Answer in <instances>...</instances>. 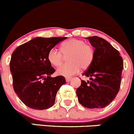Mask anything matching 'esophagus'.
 Returning a JSON list of instances; mask_svg holds the SVG:
<instances>
[{
	"mask_svg": "<svg viewBox=\"0 0 134 134\" xmlns=\"http://www.w3.org/2000/svg\"><path fill=\"white\" fill-rule=\"evenodd\" d=\"M65 80H66V82H70V81H71V78H70V77H67V78H65Z\"/></svg>",
	"mask_w": 134,
	"mask_h": 134,
	"instance_id": "obj_1",
	"label": "esophagus"
}]
</instances>
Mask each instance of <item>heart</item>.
Here are the masks:
<instances>
[{
	"label": "heart",
	"instance_id": "obj_1",
	"mask_svg": "<svg viewBox=\"0 0 134 134\" xmlns=\"http://www.w3.org/2000/svg\"><path fill=\"white\" fill-rule=\"evenodd\" d=\"M68 63L60 65L56 70L58 75L69 77L75 75L80 69H88L94 58V50L92 46L78 39H71L62 43L60 51L56 48L50 50L47 59L52 65L58 67L62 63L63 56H67Z\"/></svg>",
	"mask_w": 134,
	"mask_h": 134
}]
</instances>
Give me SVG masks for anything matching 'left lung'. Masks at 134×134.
Listing matches in <instances>:
<instances>
[{"label":"left lung","mask_w":134,"mask_h":134,"mask_svg":"<svg viewBox=\"0 0 134 134\" xmlns=\"http://www.w3.org/2000/svg\"><path fill=\"white\" fill-rule=\"evenodd\" d=\"M86 39L94 47V58L82 75L91 77L90 81L81 80L76 94L84 107L103 108L113 101L119 91L123 60L119 51L104 39L98 36Z\"/></svg>","instance_id":"1"}]
</instances>
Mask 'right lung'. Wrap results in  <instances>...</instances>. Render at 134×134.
I'll return each instance as SVG.
<instances>
[{
  "mask_svg": "<svg viewBox=\"0 0 134 134\" xmlns=\"http://www.w3.org/2000/svg\"><path fill=\"white\" fill-rule=\"evenodd\" d=\"M66 38L35 37L12 53L9 67L13 89L28 107L34 109L52 107L58 91L66 83L63 76H51L55 69L47 59L48 51Z\"/></svg>",
  "mask_w": 134,
  "mask_h": 134,
  "instance_id": "add662e5",
  "label": "right lung"
}]
</instances>
